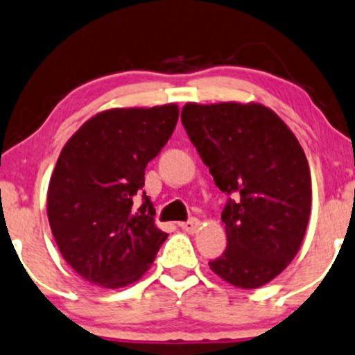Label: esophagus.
Here are the masks:
<instances>
[{
  "instance_id": "34e87169",
  "label": "esophagus",
  "mask_w": 355,
  "mask_h": 355,
  "mask_svg": "<svg viewBox=\"0 0 355 355\" xmlns=\"http://www.w3.org/2000/svg\"><path fill=\"white\" fill-rule=\"evenodd\" d=\"M179 227H181L182 230L189 232V234H196V232L199 230L200 222L198 220V218H191V220H187V222H181V224H179Z\"/></svg>"
}]
</instances>
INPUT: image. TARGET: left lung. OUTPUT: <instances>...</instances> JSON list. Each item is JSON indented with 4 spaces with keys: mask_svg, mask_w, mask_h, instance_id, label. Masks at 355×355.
Returning a JSON list of instances; mask_svg holds the SVG:
<instances>
[{
    "mask_svg": "<svg viewBox=\"0 0 355 355\" xmlns=\"http://www.w3.org/2000/svg\"><path fill=\"white\" fill-rule=\"evenodd\" d=\"M181 120L218 189L239 196L222 211L225 252L209 266L232 286H263L291 263L308 227L311 174L303 148L261 103L189 102Z\"/></svg>",
    "mask_w": 355,
    "mask_h": 355,
    "instance_id": "left-lung-1",
    "label": "left lung"
}]
</instances>
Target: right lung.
<instances>
[{"mask_svg":"<svg viewBox=\"0 0 355 355\" xmlns=\"http://www.w3.org/2000/svg\"><path fill=\"white\" fill-rule=\"evenodd\" d=\"M179 108H110L94 115L60 151L47 189V217L64 260L97 286L116 290L150 270L168 234L143 192L144 169L176 128Z\"/></svg>","mask_w":355,"mask_h":355,"instance_id":"right-lung-1","label":"right lung"}]
</instances>
